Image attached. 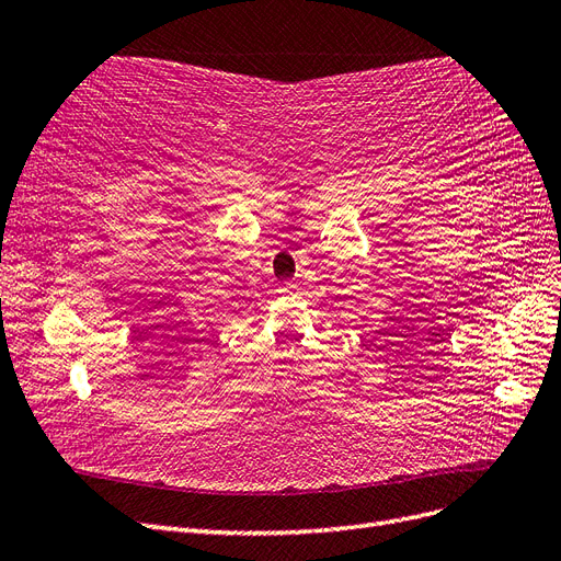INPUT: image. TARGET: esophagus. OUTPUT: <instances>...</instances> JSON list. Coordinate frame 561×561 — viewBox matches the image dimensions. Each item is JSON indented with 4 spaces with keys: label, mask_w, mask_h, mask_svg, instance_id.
I'll list each match as a JSON object with an SVG mask.
<instances>
[{
    "label": "esophagus",
    "mask_w": 561,
    "mask_h": 561,
    "mask_svg": "<svg viewBox=\"0 0 561 561\" xmlns=\"http://www.w3.org/2000/svg\"><path fill=\"white\" fill-rule=\"evenodd\" d=\"M297 290H299V285L293 283V280H285V283L278 285V293H280L283 297H293V295H297Z\"/></svg>",
    "instance_id": "obj_1"
}]
</instances>
